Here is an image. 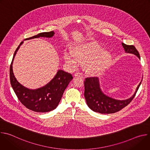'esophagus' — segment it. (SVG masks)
<instances>
[{
	"label": "esophagus",
	"mask_w": 150,
	"mask_h": 150,
	"mask_svg": "<svg viewBox=\"0 0 150 150\" xmlns=\"http://www.w3.org/2000/svg\"><path fill=\"white\" fill-rule=\"evenodd\" d=\"M82 74L80 72H77V73H75V77H79V78H82Z\"/></svg>",
	"instance_id": "obj_1"
}]
</instances>
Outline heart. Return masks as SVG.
<instances>
[{
    "label": "heart",
    "mask_w": 150,
    "mask_h": 150,
    "mask_svg": "<svg viewBox=\"0 0 150 150\" xmlns=\"http://www.w3.org/2000/svg\"><path fill=\"white\" fill-rule=\"evenodd\" d=\"M63 57L72 65H76L78 59L83 60V67L85 71L90 74H98L110 66L113 56L110 51L103 49L97 42L88 41L73 45L71 51H65Z\"/></svg>",
    "instance_id": "obj_1"
}]
</instances>
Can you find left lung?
<instances>
[{"label": "left lung", "mask_w": 150, "mask_h": 150, "mask_svg": "<svg viewBox=\"0 0 150 150\" xmlns=\"http://www.w3.org/2000/svg\"><path fill=\"white\" fill-rule=\"evenodd\" d=\"M126 53L135 55L140 59V56L134 46H128L122 43ZM141 81L137 86L134 94L129 98L125 100H117L104 94L100 87V79L97 77L87 78L84 81V97L89 108L93 111L101 114H110L116 113L129 104L135 97Z\"/></svg>", "instance_id": "obj_1"}]
</instances>
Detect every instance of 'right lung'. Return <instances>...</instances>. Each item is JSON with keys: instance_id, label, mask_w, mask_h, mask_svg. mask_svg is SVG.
<instances>
[{"instance_id": "right-lung-1", "label": "right lung", "mask_w": 150, "mask_h": 150, "mask_svg": "<svg viewBox=\"0 0 150 150\" xmlns=\"http://www.w3.org/2000/svg\"><path fill=\"white\" fill-rule=\"evenodd\" d=\"M54 34V31L41 33L25 40L40 37L50 38L53 37ZM23 43L24 41L21 42L15 50L10 66V81L12 87L19 100L28 109L41 113L50 112L57 107L64 91L73 77L71 74L59 69L53 78L43 87L37 89H30L24 87L17 81L12 69L15 56Z\"/></svg>"}]
</instances>
